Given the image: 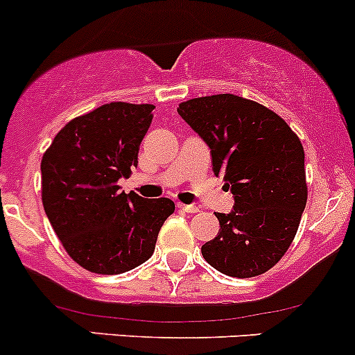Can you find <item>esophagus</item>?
Wrapping results in <instances>:
<instances>
[{
    "label": "esophagus",
    "instance_id": "1",
    "mask_svg": "<svg viewBox=\"0 0 355 355\" xmlns=\"http://www.w3.org/2000/svg\"><path fill=\"white\" fill-rule=\"evenodd\" d=\"M178 207L181 208V210L188 211V214H196V211H198V207H196V205H182V203H178Z\"/></svg>",
    "mask_w": 355,
    "mask_h": 355
}]
</instances>
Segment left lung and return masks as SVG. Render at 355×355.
<instances>
[{
  "label": "left lung",
  "mask_w": 355,
  "mask_h": 355,
  "mask_svg": "<svg viewBox=\"0 0 355 355\" xmlns=\"http://www.w3.org/2000/svg\"><path fill=\"white\" fill-rule=\"evenodd\" d=\"M178 112L234 196L229 214H215L220 229L203 258L229 277L261 275L286 254L308 200L301 140L279 114L234 94L191 98Z\"/></svg>",
  "instance_id": "obj_1"
}]
</instances>
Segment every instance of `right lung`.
Returning a JSON list of instances; mask_svg holds the SVG:
<instances>
[{"label":"right lung","instance_id":"1","mask_svg":"<svg viewBox=\"0 0 355 355\" xmlns=\"http://www.w3.org/2000/svg\"><path fill=\"white\" fill-rule=\"evenodd\" d=\"M152 104L111 102L71 119L42 157V205L73 261L114 275L147 261L160 227L174 211L169 198H141L118 181L138 166Z\"/></svg>","mask_w":355,"mask_h":355}]
</instances>
